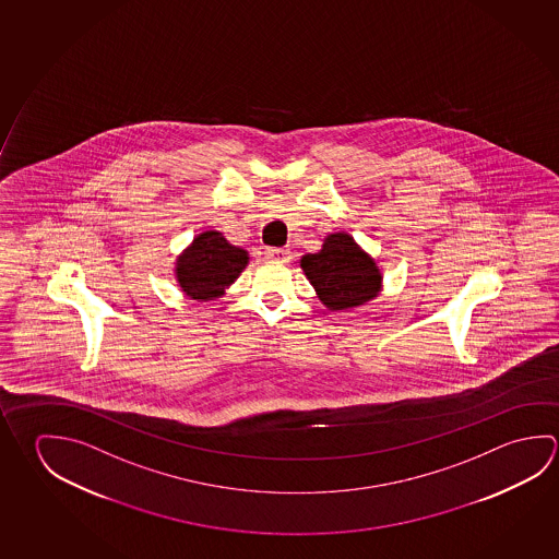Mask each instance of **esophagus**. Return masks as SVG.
<instances>
[{
    "label": "esophagus",
    "mask_w": 559,
    "mask_h": 559,
    "mask_svg": "<svg viewBox=\"0 0 559 559\" xmlns=\"http://www.w3.org/2000/svg\"><path fill=\"white\" fill-rule=\"evenodd\" d=\"M265 255L266 259H271V261H278V263H288V261L293 259V253H290L288 249H275V247L266 249Z\"/></svg>",
    "instance_id": "obj_1"
}]
</instances>
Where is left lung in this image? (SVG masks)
<instances>
[{
    "instance_id": "1",
    "label": "left lung",
    "mask_w": 559,
    "mask_h": 559,
    "mask_svg": "<svg viewBox=\"0 0 559 559\" xmlns=\"http://www.w3.org/2000/svg\"><path fill=\"white\" fill-rule=\"evenodd\" d=\"M300 266L328 310L357 308L382 290L381 269L345 231L325 237L322 249L304 255Z\"/></svg>"
}]
</instances>
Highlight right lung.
<instances>
[{
  "label": "right lung",
  "mask_w": 559,
  "mask_h": 559,
  "mask_svg": "<svg viewBox=\"0 0 559 559\" xmlns=\"http://www.w3.org/2000/svg\"><path fill=\"white\" fill-rule=\"evenodd\" d=\"M249 263L243 247L231 246L216 229L202 231L177 257L175 276L180 290L198 302H210L226 294Z\"/></svg>",
  "instance_id": "right-lung-1"
}]
</instances>
